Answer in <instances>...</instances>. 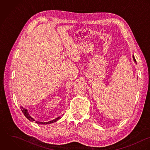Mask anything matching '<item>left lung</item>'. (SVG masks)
Masks as SVG:
<instances>
[{
    "label": "left lung",
    "instance_id": "obj_1",
    "mask_svg": "<svg viewBox=\"0 0 150 150\" xmlns=\"http://www.w3.org/2000/svg\"><path fill=\"white\" fill-rule=\"evenodd\" d=\"M133 60H134V62H136V61L135 59H134V56H133Z\"/></svg>",
    "mask_w": 150,
    "mask_h": 150
}]
</instances>
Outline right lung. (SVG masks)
Instances as JSON below:
<instances>
[{
	"label": "right lung",
	"instance_id": "right-lung-1",
	"mask_svg": "<svg viewBox=\"0 0 150 150\" xmlns=\"http://www.w3.org/2000/svg\"><path fill=\"white\" fill-rule=\"evenodd\" d=\"M21 110L22 112H23L24 115L25 116V117H26L28 120H30V121H32V122L35 120H34L33 118H32L30 117V114H29V113H28V110H27V109H25V108H23V107H21ZM61 118V117H59L58 118H56V119H54V120H50V121H49V122H41L36 121V123H38V124H43V125L50 124V123H53V122H55L57 121L58 120H60Z\"/></svg>",
	"mask_w": 150,
	"mask_h": 150
}]
</instances>
